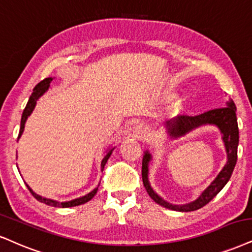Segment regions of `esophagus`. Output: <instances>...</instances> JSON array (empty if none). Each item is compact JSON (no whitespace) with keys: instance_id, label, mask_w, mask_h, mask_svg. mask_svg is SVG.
Segmentation results:
<instances>
[{"instance_id":"obj_1","label":"esophagus","mask_w":252,"mask_h":252,"mask_svg":"<svg viewBox=\"0 0 252 252\" xmlns=\"http://www.w3.org/2000/svg\"><path fill=\"white\" fill-rule=\"evenodd\" d=\"M133 133H134V136L136 139H140V140H142V139L146 138V129L142 127L141 125H138L135 126L134 128H133Z\"/></svg>"}]
</instances>
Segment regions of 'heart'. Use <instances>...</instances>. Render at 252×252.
<instances>
[{
  "label": "heart",
  "instance_id": "obj_1",
  "mask_svg": "<svg viewBox=\"0 0 252 252\" xmlns=\"http://www.w3.org/2000/svg\"><path fill=\"white\" fill-rule=\"evenodd\" d=\"M174 97V93L173 92H167L166 94H164V98L166 99H172ZM189 105V97H180V98H176L175 100L173 101V105H172V110L174 112H183L186 110V108L188 107Z\"/></svg>",
  "mask_w": 252,
  "mask_h": 252
}]
</instances>
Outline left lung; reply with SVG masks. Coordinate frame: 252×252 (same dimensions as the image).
<instances>
[{
    "label": "left lung",
    "instance_id": "1",
    "mask_svg": "<svg viewBox=\"0 0 252 252\" xmlns=\"http://www.w3.org/2000/svg\"><path fill=\"white\" fill-rule=\"evenodd\" d=\"M215 126L221 132L222 141L224 144L225 153H226V162L221 172L217 174L215 179L210 182V185L201 192L194 201L188 202L183 204H174L169 203L154 190L150 182V163L153 160L151 152L148 150L145 151L144 158H142V182L150 195L152 200L155 203L160 204L167 209L175 210V212H194V210L200 209L209 203L214 197L222 190L223 187L228 183L230 179L232 170L236 166L237 161V147H238V125L237 118H236V105L235 102L229 99L226 101L224 107L216 108V110L208 111L206 113L200 114L196 117L181 116L174 118L166 121V133L168 138L172 140H178V139L186 136L188 133L194 131L202 126Z\"/></svg>",
    "mask_w": 252,
    "mask_h": 252
}]
</instances>
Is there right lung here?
Listing matches in <instances>:
<instances>
[{"mask_svg": "<svg viewBox=\"0 0 252 252\" xmlns=\"http://www.w3.org/2000/svg\"><path fill=\"white\" fill-rule=\"evenodd\" d=\"M52 80H54V78H52V77H49V78H45L44 80H42V82L37 84V85L35 86V89H33V92L31 93L29 100H28L27 106H26V108H24L23 113H22L21 127H20V133H18L17 140L21 138L22 134H23L24 127H26V123H27V120H28V117H30V114L32 113V111L35 110V106H36V104H37V100H38V99H39L40 97H42V95L44 94V93H45L46 91H48L49 88H50V83L52 82ZM114 148H116V147H108L107 150L105 151L104 158H102L101 163H100V168H101V170H104L105 164H106L108 158L111 157L112 152L114 151ZM18 172H20V169H18ZM26 185H27V183H26ZM99 185H100V183H98L97 187L93 189V190L88 192V194H86V195H84V196H80V197H78V198H73V200H71V201H64V202H60V201H56V200H51V198L43 197V196H40V195L36 194V192L33 191L32 189H31L28 185H27V187H28V189H29V190H30L31 194L33 195V197H35L37 201L42 202V203H45V204H48V206L56 207V208H70V207L80 206V204H84V203H86V202H89L93 196H94L95 194H97V190H98Z\"/></svg>", "mask_w": 252, "mask_h": 252, "instance_id": "right-lung-1", "label": "right lung"}]
</instances>
